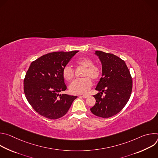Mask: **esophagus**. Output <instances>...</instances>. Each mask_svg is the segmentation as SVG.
Returning a JSON list of instances; mask_svg holds the SVG:
<instances>
[{"instance_id":"esophagus-1","label":"esophagus","mask_w":158,"mask_h":158,"mask_svg":"<svg viewBox=\"0 0 158 158\" xmlns=\"http://www.w3.org/2000/svg\"><path fill=\"white\" fill-rule=\"evenodd\" d=\"M81 97L83 98H87L88 97L87 95H82V96H81Z\"/></svg>"}]
</instances>
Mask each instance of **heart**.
<instances>
[{
  "label": "heart",
  "instance_id": "obj_1",
  "mask_svg": "<svg viewBox=\"0 0 158 158\" xmlns=\"http://www.w3.org/2000/svg\"><path fill=\"white\" fill-rule=\"evenodd\" d=\"M76 64L85 67L81 79L74 81L69 85V91L73 94H85L91 87L93 79H98L101 74L99 67L94 65L93 61L88 57H81L77 60ZM62 76L67 81H71L74 77V71L69 65H66L62 69Z\"/></svg>",
  "mask_w": 158,
  "mask_h": 158
}]
</instances>
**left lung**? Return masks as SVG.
<instances>
[{
	"mask_svg": "<svg viewBox=\"0 0 158 158\" xmlns=\"http://www.w3.org/2000/svg\"><path fill=\"white\" fill-rule=\"evenodd\" d=\"M94 54L102 64V77L96 87L99 93L93 96L96 104L91 111L98 117L108 118L118 114L128 102L132 80L125 62L121 58L100 51ZM103 92L105 95L102 97Z\"/></svg>",
	"mask_w": 158,
	"mask_h": 158,
	"instance_id": "left-lung-1",
	"label": "left lung"
}]
</instances>
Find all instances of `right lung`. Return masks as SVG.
<instances>
[{"label": "right lung", "mask_w": 158, "mask_h": 158, "mask_svg": "<svg viewBox=\"0 0 158 158\" xmlns=\"http://www.w3.org/2000/svg\"><path fill=\"white\" fill-rule=\"evenodd\" d=\"M78 52H54L31 64L24 81V90L29 103L40 115L59 119L67 113L77 98L60 93L67 89L62 69Z\"/></svg>", "instance_id": "1"}]
</instances>
